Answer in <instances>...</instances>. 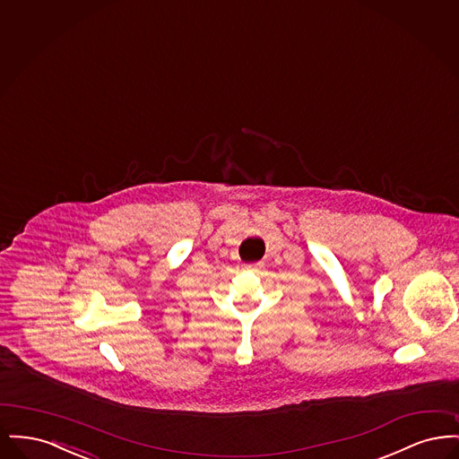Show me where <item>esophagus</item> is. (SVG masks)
Listing matches in <instances>:
<instances>
[{"label": "esophagus", "mask_w": 459, "mask_h": 459, "mask_svg": "<svg viewBox=\"0 0 459 459\" xmlns=\"http://www.w3.org/2000/svg\"><path fill=\"white\" fill-rule=\"evenodd\" d=\"M249 270H262L263 268V263L262 262H256V263H249V264H246Z\"/></svg>", "instance_id": "obj_1"}]
</instances>
